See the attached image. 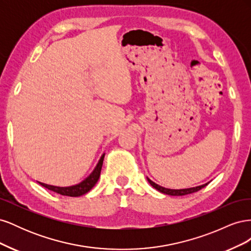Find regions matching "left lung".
Returning a JSON list of instances; mask_svg holds the SVG:
<instances>
[{
    "mask_svg": "<svg viewBox=\"0 0 251 251\" xmlns=\"http://www.w3.org/2000/svg\"><path fill=\"white\" fill-rule=\"evenodd\" d=\"M148 181L150 182V184L151 186L157 189V191H159L160 193H163L165 195H171V196H184V195H188V194H193L195 192L200 191L201 188L205 187L208 184V183H205L200 186H196V187H192V188H184V189H170V188H165V187H162L160 185L156 184L155 182L150 180L149 178H148Z\"/></svg>",
    "mask_w": 251,
    "mask_h": 251,
    "instance_id": "8db88e82",
    "label": "left lung"
}]
</instances>
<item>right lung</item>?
<instances>
[{
    "mask_svg": "<svg viewBox=\"0 0 251 251\" xmlns=\"http://www.w3.org/2000/svg\"><path fill=\"white\" fill-rule=\"evenodd\" d=\"M103 158H104V154L101 156V158L100 159V161H98L96 168L94 169V171L91 173L90 176L88 178H86L80 183L76 184V185H73V186H68V187H59V186H53V185H48V184H45L42 183V182H39V183L46 187L50 191L57 193L59 195H63V196H69V197H79L87 194L88 192H90L92 187L96 184V182L100 179V172H101V168H102V162H103Z\"/></svg>",
    "mask_w": 251,
    "mask_h": 251,
    "instance_id": "obj_1",
    "label": "right lung"
}]
</instances>
